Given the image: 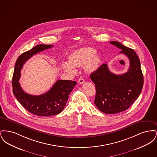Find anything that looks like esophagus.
Instances as JSON below:
<instances>
[{"label": "esophagus", "instance_id": "obj_1", "mask_svg": "<svg viewBox=\"0 0 157 157\" xmlns=\"http://www.w3.org/2000/svg\"><path fill=\"white\" fill-rule=\"evenodd\" d=\"M84 82H85V80H84V79H83V78H80L79 79V80H78V83H79V84L81 85V84H83Z\"/></svg>", "mask_w": 157, "mask_h": 157}]
</instances>
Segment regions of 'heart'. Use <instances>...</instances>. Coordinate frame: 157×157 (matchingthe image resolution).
Segmentation results:
<instances>
[{
	"mask_svg": "<svg viewBox=\"0 0 157 157\" xmlns=\"http://www.w3.org/2000/svg\"><path fill=\"white\" fill-rule=\"evenodd\" d=\"M100 57L96 55V51L91 48H83L72 53L69 56V63H64L62 67L65 71L75 74L74 67H83L88 72L95 71L100 63Z\"/></svg>",
	"mask_w": 157,
	"mask_h": 157,
	"instance_id": "heart-1",
	"label": "heart"
}]
</instances>
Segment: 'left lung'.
<instances>
[{"label":"left lung","instance_id":"8db88e82","mask_svg":"<svg viewBox=\"0 0 157 157\" xmlns=\"http://www.w3.org/2000/svg\"><path fill=\"white\" fill-rule=\"evenodd\" d=\"M110 44L122 49L129 60V67L126 73L116 75L102 64L90 75L95 84V104L105 113L113 114L128 109L140 96L144 84V77L139 58L134 49L117 41Z\"/></svg>","mask_w":157,"mask_h":157}]
</instances>
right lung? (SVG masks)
I'll return each mask as SVG.
<instances>
[{
    "label": "right lung",
    "instance_id": "add662e5",
    "mask_svg": "<svg viewBox=\"0 0 157 157\" xmlns=\"http://www.w3.org/2000/svg\"><path fill=\"white\" fill-rule=\"evenodd\" d=\"M52 45H38L29 51L23 53L16 62L12 78L13 92L19 102L32 114L41 117H49L59 114L65 106L69 95L75 87L74 81L58 80L51 90L40 95L26 93L19 82L23 65L33 55L52 47Z\"/></svg>",
    "mask_w": 157,
    "mask_h": 157
}]
</instances>
